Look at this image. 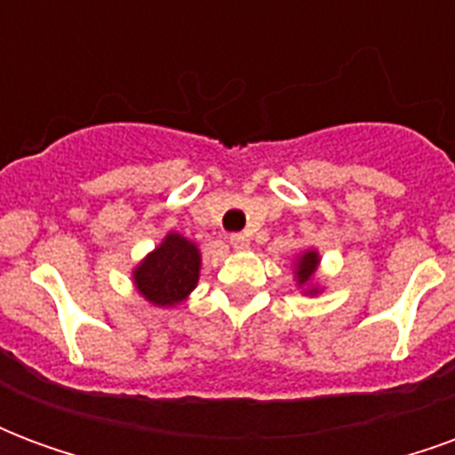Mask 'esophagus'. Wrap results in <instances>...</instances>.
<instances>
[{"label":"esophagus","instance_id":"obj_1","mask_svg":"<svg viewBox=\"0 0 455 455\" xmlns=\"http://www.w3.org/2000/svg\"><path fill=\"white\" fill-rule=\"evenodd\" d=\"M228 243H231V248H234V251H246V248L251 246V241H248L243 234H234V236L228 238Z\"/></svg>","mask_w":455,"mask_h":455}]
</instances>
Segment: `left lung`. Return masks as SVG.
I'll return each instance as SVG.
<instances>
[{
	"mask_svg": "<svg viewBox=\"0 0 455 455\" xmlns=\"http://www.w3.org/2000/svg\"><path fill=\"white\" fill-rule=\"evenodd\" d=\"M319 266H322V256L316 248H305L302 253L295 256L292 275H295V283L302 290V295L316 297L324 292V285L319 283Z\"/></svg>",
	"mask_w": 455,
	"mask_h": 455,
	"instance_id": "1",
	"label": "left lung"
}]
</instances>
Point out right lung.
Masks as SVG:
<instances>
[{
    "label": "right lung",
    "mask_w": 455,
    "mask_h": 455,
    "mask_svg": "<svg viewBox=\"0 0 455 455\" xmlns=\"http://www.w3.org/2000/svg\"><path fill=\"white\" fill-rule=\"evenodd\" d=\"M202 251L178 231H168L158 246L131 270L133 287L150 307L170 309L185 302L199 283Z\"/></svg>",
    "instance_id": "right-lung-1"
}]
</instances>
